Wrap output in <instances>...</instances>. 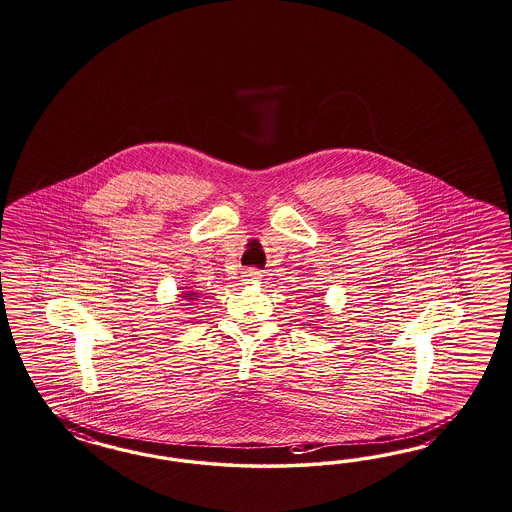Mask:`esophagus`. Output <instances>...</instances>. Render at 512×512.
Listing matches in <instances>:
<instances>
[{
    "label": "esophagus",
    "instance_id": "esophagus-1",
    "mask_svg": "<svg viewBox=\"0 0 512 512\" xmlns=\"http://www.w3.org/2000/svg\"><path fill=\"white\" fill-rule=\"evenodd\" d=\"M242 277H244V281H259L261 279V272L255 270V268H249Z\"/></svg>",
    "mask_w": 512,
    "mask_h": 512
}]
</instances>
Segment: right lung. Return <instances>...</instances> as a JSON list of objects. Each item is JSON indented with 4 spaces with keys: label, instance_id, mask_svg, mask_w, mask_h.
<instances>
[{
    "label": "right lung",
    "instance_id": "add662e5",
    "mask_svg": "<svg viewBox=\"0 0 512 512\" xmlns=\"http://www.w3.org/2000/svg\"><path fill=\"white\" fill-rule=\"evenodd\" d=\"M195 294H197V292H194V291L182 292V298H184V300H195V298H194Z\"/></svg>",
    "mask_w": 512,
    "mask_h": 512
}]
</instances>
